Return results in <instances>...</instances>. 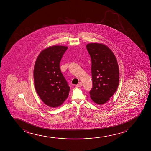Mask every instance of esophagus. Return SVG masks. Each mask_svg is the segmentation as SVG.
Wrapping results in <instances>:
<instances>
[{"instance_id":"34e87169","label":"esophagus","mask_w":151,"mask_h":151,"mask_svg":"<svg viewBox=\"0 0 151 151\" xmlns=\"http://www.w3.org/2000/svg\"><path fill=\"white\" fill-rule=\"evenodd\" d=\"M82 85H83V84L81 83H78L77 85H76V87H81L82 86Z\"/></svg>"}]
</instances>
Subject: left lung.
Returning <instances> with one entry per match:
<instances>
[{
  "instance_id": "obj_1",
  "label": "left lung",
  "mask_w": 151,
  "mask_h": 151,
  "mask_svg": "<svg viewBox=\"0 0 151 151\" xmlns=\"http://www.w3.org/2000/svg\"><path fill=\"white\" fill-rule=\"evenodd\" d=\"M91 58L93 88L90 91L91 99L97 105L107 103L118 89L120 72L118 61L111 50L103 43L88 44Z\"/></svg>"
}]
</instances>
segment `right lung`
<instances>
[{
	"label": "right lung",
	"mask_w": 151,
	"mask_h": 151,
	"mask_svg": "<svg viewBox=\"0 0 151 151\" xmlns=\"http://www.w3.org/2000/svg\"><path fill=\"white\" fill-rule=\"evenodd\" d=\"M65 46H51L40 52L35 61L33 78L35 90L44 103L50 107L62 105L68 96V86L60 68Z\"/></svg>",
	"instance_id": "right-lung-1"
}]
</instances>
